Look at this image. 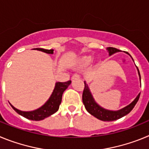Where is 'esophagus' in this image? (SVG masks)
Listing matches in <instances>:
<instances>
[{"mask_svg": "<svg viewBox=\"0 0 149 149\" xmlns=\"http://www.w3.org/2000/svg\"><path fill=\"white\" fill-rule=\"evenodd\" d=\"M79 78H80V76H79L78 74H74V75L72 77V81H76V80H78Z\"/></svg>", "mask_w": 149, "mask_h": 149, "instance_id": "1", "label": "esophagus"}]
</instances>
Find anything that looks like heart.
I'll list each match as a JSON object with an SVG mask.
<instances>
[{
  "mask_svg": "<svg viewBox=\"0 0 149 149\" xmlns=\"http://www.w3.org/2000/svg\"><path fill=\"white\" fill-rule=\"evenodd\" d=\"M92 61V56H82L77 60V65L80 68H83L88 65Z\"/></svg>",
  "mask_w": 149,
  "mask_h": 149,
  "instance_id": "b5f03b06",
  "label": "heart"
}]
</instances>
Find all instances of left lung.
<instances>
[{"mask_svg":"<svg viewBox=\"0 0 149 149\" xmlns=\"http://www.w3.org/2000/svg\"><path fill=\"white\" fill-rule=\"evenodd\" d=\"M107 51L109 53L110 56L116 53V52L120 51L119 49L112 48V47L107 48ZM137 70L139 76V80H140V82H141V77H140V74H139V71L138 68ZM84 85H85V86H84V92H83L82 99L83 103H84V106H85V108L87 110L88 113H89L91 115H93V116L100 119V120L104 121V122H110V121L117 120V119H120L122 117L128 114L133 110V108L136 105V104L137 103L138 100L139 98V95H140V93H139L136 96V98L130 104L126 106L125 107H124V108L121 109L119 110H116V111H113V110H106V109L101 107V106H99L98 104L96 103L95 101L93 98V95L91 93L89 86H88L86 81H84Z\"/></svg>","mask_w":149,"mask_h":149,"instance_id":"1","label":"left lung"}]
</instances>
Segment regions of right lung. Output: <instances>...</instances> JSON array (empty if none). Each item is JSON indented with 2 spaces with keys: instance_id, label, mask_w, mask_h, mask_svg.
<instances>
[{
  "instance_id": "1",
  "label": "right lung",
  "mask_w": 149,
  "mask_h": 149,
  "mask_svg": "<svg viewBox=\"0 0 149 149\" xmlns=\"http://www.w3.org/2000/svg\"><path fill=\"white\" fill-rule=\"evenodd\" d=\"M34 49L42 51L45 53L50 54H54L53 49L47 50L43 49V48H34ZM71 83H72L71 81H68L67 82L56 83L54 89L53 93L51 94L49 99L46 101V103L43 106L39 107V109L33 110V111H22V110L16 109L15 107H13L11 104H10L13 110H15L17 113L22 116L26 119L33 121L42 120V119L51 116L52 114L55 113L59 110V107H60V104H61L62 101V96H63V92L68 88V86L70 85Z\"/></svg>"
}]
</instances>
